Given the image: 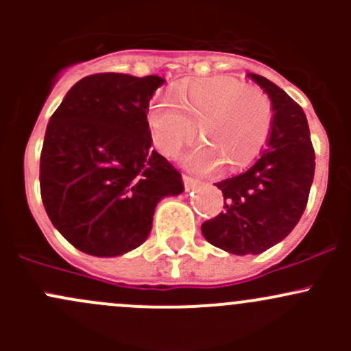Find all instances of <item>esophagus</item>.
<instances>
[{"mask_svg":"<svg viewBox=\"0 0 351 351\" xmlns=\"http://www.w3.org/2000/svg\"><path fill=\"white\" fill-rule=\"evenodd\" d=\"M183 183H185L186 190H192L193 186L198 183V180H195L193 176H190V175H183Z\"/></svg>","mask_w":351,"mask_h":351,"instance_id":"obj_1","label":"esophagus"}]
</instances>
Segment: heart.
Returning <instances> with one entry per match:
<instances>
[{"label":"heart","mask_w":351,"mask_h":351,"mask_svg":"<svg viewBox=\"0 0 351 351\" xmlns=\"http://www.w3.org/2000/svg\"><path fill=\"white\" fill-rule=\"evenodd\" d=\"M175 100L158 98L147 110L153 141L166 156H176L195 137L204 143L185 156V165L200 173H214L222 165L231 169L250 165L267 144L274 110L267 93L232 77H210L178 91Z\"/></svg>","instance_id":"b5f03b06"}]
</instances>
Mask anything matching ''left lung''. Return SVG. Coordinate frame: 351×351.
Masks as SVG:
<instances>
[{
    "label": "left lung",
    "mask_w": 351,
    "mask_h": 351,
    "mask_svg": "<svg viewBox=\"0 0 351 351\" xmlns=\"http://www.w3.org/2000/svg\"><path fill=\"white\" fill-rule=\"evenodd\" d=\"M247 76L270 97L268 146L250 168L215 183L226 210L202 224L208 243L239 256L263 253L290 234L306 210L316 166L304 110L267 77Z\"/></svg>",
    "instance_id": "obj_1"
}]
</instances>
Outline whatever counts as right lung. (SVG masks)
I'll return each mask as SVG.
<instances>
[{
  "label": "right lung",
  "instance_id": "add662e5",
  "mask_svg": "<svg viewBox=\"0 0 351 351\" xmlns=\"http://www.w3.org/2000/svg\"><path fill=\"white\" fill-rule=\"evenodd\" d=\"M165 80L98 73L52 113L40 153V195L54 228L80 251L119 256L141 246L161 198L182 175L153 151L147 110Z\"/></svg>",
  "mask_w": 351,
  "mask_h": 351
}]
</instances>
